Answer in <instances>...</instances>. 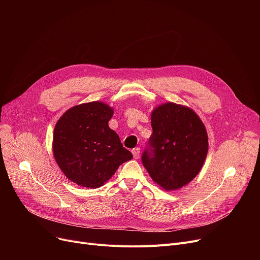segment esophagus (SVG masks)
<instances>
[{
	"label": "esophagus",
	"instance_id": "34e87169",
	"mask_svg": "<svg viewBox=\"0 0 260 260\" xmlns=\"http://www.w3.org/2000/svg\"><path fill=\"white\" fill-rule=\"evenodd\" d=\"M132 153H133V156H134L135 159H138L139 156H140V148L139 147L134 148L133 151H132Z\"/></svg>",
	"mask_w": 260,
	"mask_h": 260
}]
</instances>
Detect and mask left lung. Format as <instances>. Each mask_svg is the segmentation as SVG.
Returning a JSON list of instances; mask_svg holds the SVG:
<instances>
[{"label": "left lung", "mask_w": 260, "mask_h": 260, "mask_svg": "<svg viewBox=\"0 0 260 260\" xmlns=\"http://www.w3.org/2000/svg\"><path fill=\"white\" fill-rule=\"evenodd\" d=\"M151 119L153 134L142 165L166 190L180 188L195 178L206 160V127L192 109L171 102L158 106Z\"/></svg>", "instance_id": "1"}]
</instances>
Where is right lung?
<instances>
[{
    "instance_id": "obj_1",
    "label": "right lung",
    "mask_w": 260,
    "mask_h": 260,
    "mask_svg": "<svg viewBox=\"0 0 260 260\" xmlns=\"http://www.w3.org/2000/svg\"><path fill=\"white\" fill-rule=\"evenodd\" d=\"M114 111L102 102L72 107L53 132V156L68 179L84 187H99L133 158L117 133L109 128Z\"/></svg>"
}]
</instances>
